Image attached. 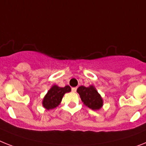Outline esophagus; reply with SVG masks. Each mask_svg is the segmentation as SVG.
Wrapping results in <instances>:
<instances>
[{
    "label": "esophagus",
    "instance_id": "34e87169",
    "mask_svg": "<svg viewBox=\"0 0 146 146\" xmlns=\"http://www.w3.org/2000/svg\"><path fill=\"white\" fill-rule=\"evenodd\" d=\"M72 92H75L76 91H77V87H73L72 89Z\"/></svg>",
    "mask_w": 146,
    "mask_h": 146
}]
</instances>
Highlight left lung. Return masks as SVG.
I'll list each match as a JSON object with an SVG mask.
<instances>
[{"mask_svg": "<svg viewBox=\"0 0 146 146\" xmlns=\"http://www.w3.org/2000/svg\"><path fill=\"white\" fill-rule=\"evenodd\" d=\"M78 93L80 95V99L84 104L92 110H98L103 107L104 102L96 88L93 85L84 86H81L77 90Z\"/></svg>", "mask_w": 146, "mask_h": 146, "instance_id": "obj_1", "label": "left lung"}]
</instances>
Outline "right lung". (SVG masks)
Wrapping results in <instances>:
<instances>
[{
	"instance_id": "1",
	"label": "right lung",
	"mask_w": 146,
	"mask_h": 146,
	"mask_svg": "<svg viewBox=\"0 0 146 146\" xmlns=\"http://www.w3.org/2000/svg\"><path fill=\"white\" fill-rule=\"evenodd\" d=\"M69 92H71V87L69 86L60 87L54 84L43 98L42 102L43 108L47 110L56 108L62 102L63 96Z\"/></svg>"
}]
</instances>
